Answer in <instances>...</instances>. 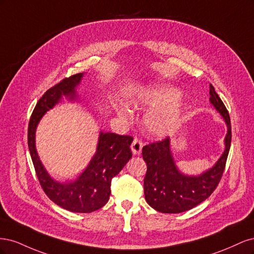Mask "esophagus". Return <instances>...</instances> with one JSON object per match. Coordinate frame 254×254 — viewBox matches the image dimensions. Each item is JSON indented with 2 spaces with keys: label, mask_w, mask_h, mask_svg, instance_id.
Masks as SVG:
<instances>
[{
  "label": "esophagus",
  "mask_w": 254,
  "mask_h": 254,
  "mask_svg": "<svg viewBox=\"0 0 254 254\" xmlns=\"http://www.w3.org/2000/svg\"><path fill=\"white\" fill-rule=\"evenodd\" d=\"M142 148H143V142L139 139H134L131 145V150L133 155L139 156L142 151Z\"/></svg>",
  "instance_id": "34e87169"
}]
</instances>
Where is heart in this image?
Listing matches in <instances>:
<instances>
[{
  "instance_id": "obj_1",
  "label": "heart",
  "mask_w": 254,
  "mask_h": 254,
  "mask_svg": "<svg viewBox=\"0 0 254 254\" xmlns=\"http://www.w3.org/2000/svg\"><path fill=\"white\" fill-rule=\"evenodd\" d=\"M179 95V90L165 84L140 92L136 104L151 109L144 118V126L149 134L165 137L179 128L186 110V105L178 98ZM115 109L122 118L131 117V110L126 104L118 103Z\"/></svg>"
}]
</instances>
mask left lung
<instances>
[{"mask_svg":"<svg viewBox=\"0 0 254 254\" xmlns=\"http://www.w3.org/2000/svg\"><path fill=\"white\" fill-rule=\"evenodd\" d=\"M210 103L227 125L225 149L215 164L198 175H188L177 166L171 140L146 145L142 149L147 164L144 178L146 202L161 213H182L204 201L216 189L224 173L231 145V123L227 108L210 84Z\"/></svg>","mask_w":254,"mask_h":254,"instance_id":"left-lung-1","label":"left lung"}]
</instances>
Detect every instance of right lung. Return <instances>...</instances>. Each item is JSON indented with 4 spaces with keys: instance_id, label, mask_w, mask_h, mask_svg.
Here are the masks:
<instances>
[{
    "instance_id": "right-lung-1",
    "label": "right lung",
    "mask_w": 254,
    "mask_h": 254,
    "mask_svg": "<svg viewBox=\"0 0 254 254\" xmlns=\"http://www.w3.org/2000/svg\"><path fill=\"white\" fill-rule=\"evenodd\" d=\"M83 73L75 74L49 89L37 103L28 125V149L38 179L52 201L74 213H91L103 207L109 200L111 180L131 159L130 149L133 139L129 135L99 131L96 150L87 167L74 179L59 181L44 167L36 147V131L48 111L65 97L68 102L78 103L77 88Z\"/></svg>"
}]
</instances>
